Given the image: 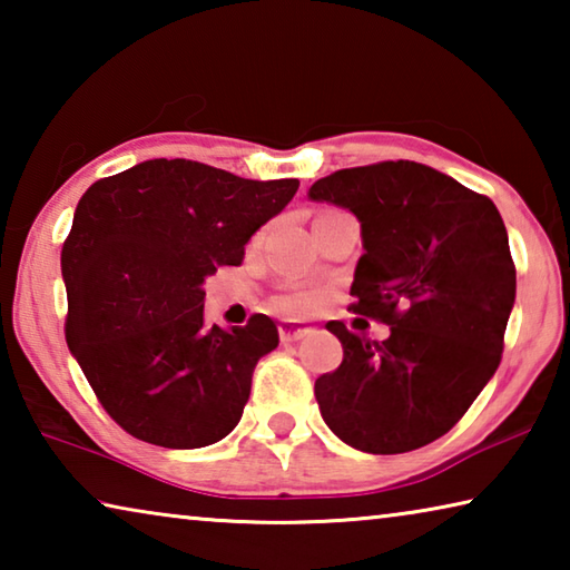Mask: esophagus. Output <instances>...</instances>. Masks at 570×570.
<instances>
[{
  "mask_svg": "<svg viewBox=\"0 0 570 570\" xmlns=\"http://www.w3.org/2000/svg\"><path fill=\"white\" fill-rule=\"evenodd\" d=\"M312 334V326H304V324H294V322H282L278 326V336H282L284 344H292L304 340V336Z\"/></svg>",
  "mask_w": 570,
  "mask_h": 570,
  "instance_id": "esophagus-1",
  "label": "esophagus"
}]
</instances>
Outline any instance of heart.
Wrapping results in <instances>:
<instances>
[{"label": "heart", "instance_id": "1", "mask_svg": "<svg viewBox=\"0 0 570 570\" xmlns=\"http://www.w3.org/2000/svg\"><path fill=\"white\" fill-rule=\"evenodd\" d=\"M284 306L288 308V312H308V308L314 306V298L312 296H292V298H286L284 302Z\"/></svg>", "mask_w": 570, "mask_h": 570}]
</instances>
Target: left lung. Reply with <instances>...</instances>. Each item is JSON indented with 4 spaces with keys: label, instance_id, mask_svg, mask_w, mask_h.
Wrapping results in <instances>:
<instances>
[{
    "label": "left lung",
    "instance_id": "8db88e82",
    "mask_svg": "<svg viewBox=\"0 0 570 570\" xmlns=\"http://www.w3.org/2000/svg\"><path fill=\"white\" fill-rule=\"evenodd\" d=\"M352 210L364 254L354 312L390 324L384 342L330 330L344 360L314 384L336 438L370 455L430 445L493 380L515 304V266L495 204L412 160L344 168L308 188Z\"/></svg>",
    "mask_w": 570,
    "mask_h": 570
}]
</instances>
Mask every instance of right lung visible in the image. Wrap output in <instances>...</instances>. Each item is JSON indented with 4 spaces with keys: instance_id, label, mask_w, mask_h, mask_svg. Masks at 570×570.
<instances>
[{
    "instance_id": "obj_1",
    "label": "right lung",
    "mask_w": 570,
    "mask_h": 570,
    "mask_svg": "<svg viewBox=\"0 0 570 570\" xmlns=\"http://www.w3.org/2000/svg\"><path fill=\"white\" fill-rule=\"evenodd\" d=\"M296 178L248 180L146 160L85 190L62 246L65 336L105 412L132 438L196 450L236 428L254 366L278 346L266 314L206 326V278L240 266Z\"/></svg>"
}]
</instances>
